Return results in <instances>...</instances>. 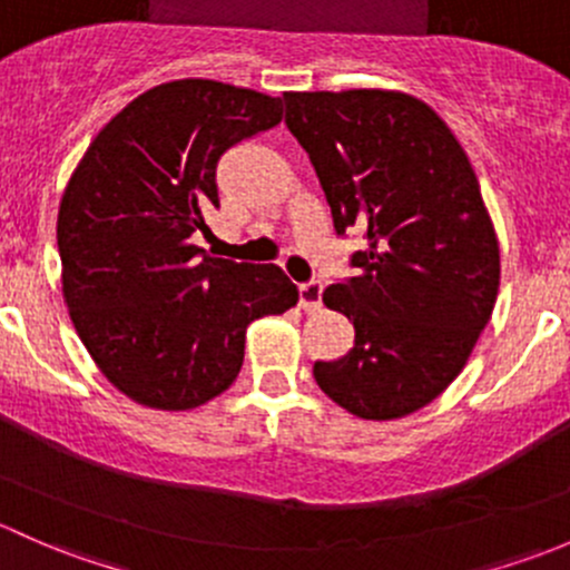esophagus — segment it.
Instances as JSON below:
<instances>
[{
    "instance_id": "obj_1",
    "label": "esophagus",
    "mask_w": 570,
    "mask_h": 570,
    "mask_svg": "<svg viewBox=\"0 0 570 570\" xmlns=\"http://www.w3.org/2000/svg\"><path fill=\"white\" fill-rule=\"evenodd\" d=\"M321 293H324V285L321 283H304L298 285V307L304 309V313H315V309L321 307Z\"/></svg>"
}]
</instances>
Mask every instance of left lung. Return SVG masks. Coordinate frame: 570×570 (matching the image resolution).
<instances>
[{"mask_svg": "<svg viewBox=\"0 0 570 570\" xmlns=\"http://www.w3.org/2000/svg\"><path fill=\"white\" fill-rule=\"evenodd\" d=\"M285 122L318 173L334 230L365 233L356 277L324 304L354 348L315 362L340 409L397 420L463 371L500 291V242L478 175L448 122L397 90L285 92Z\"/></svg>", "mask_w": 570, "mask_h": 570, "instance_id": "obj_1", "label": "left lung"}]
</instances>
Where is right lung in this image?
<instances>
[{
	"label": "right lung",
	"mask_w": 570,
	"mask_h": 570,
	"mask_svg": "<svg viewBox=\"0 0 570 570\" xmlns=\"http://www.w3.org/2000/svg\"><path fill=\"white\" fill-rule=\"evenodd\" d=\"M283 120V101L214 79L134 98L76 164L57 216L62 296L87 354L134 403L189 412L244 365L246 326L296 307L279 266L191 244L219 205L222 154Z\"/></svg>",
	"instance_id": "1"
}]
</instances>
